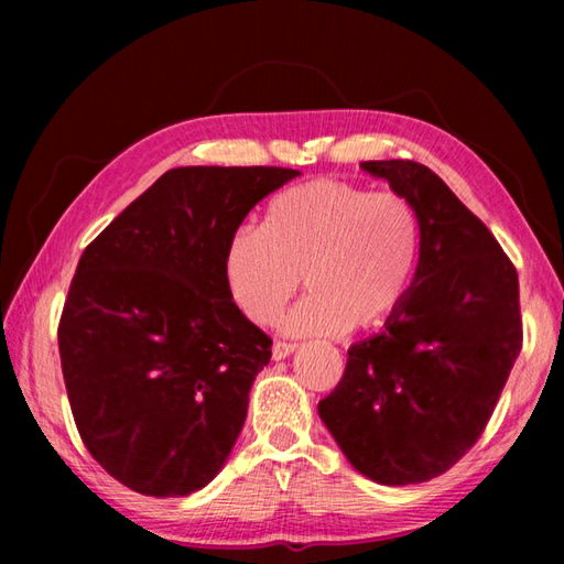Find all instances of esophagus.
Wrapping results in <instances>:
<instances>
[{
	"instance_id": "obj_1",
	"label": "esophagus",
	"mask_w": 564,
	"mask_h": 564,
	"mask_svg": "<svg viewBox=\"0 0 564 564\" xmlns=\"http://www.w3.org/2000/svg\"><path fill=\"white\" fill-rule=\"evenodd\" d=\"M295 349H297V344H293V341H275L273 344V358H275V361H281V358L291 356Z\"/></svg>"
}]
</instances>
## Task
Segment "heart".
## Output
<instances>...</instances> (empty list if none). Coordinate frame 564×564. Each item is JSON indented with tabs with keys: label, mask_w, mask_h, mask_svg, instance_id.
Instances as JSON below:
<instances>
[{
	"label": "heart",
	"mask_w": 564,
	"mask_h": 564,
	"mask_svg": "<svg viewBox=\"0 0 564 564\" xmlns=\"http://www.w3.org/2000/svg\"><path fill=\"white\" fill-rule=\"evenodd\" d=\"M422 261V220L400 191L315 178L273 196L259 230L239 227L225 279L239 310L271 325L301 289L283 327L301 337L373 329L412 293Z\"/></svg>",
	"instance_id": "b5f03b06"
}]
</instances>
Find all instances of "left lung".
Wrapping results in <instances>:
<instances>
[{
	"label": "left lung",
	"mask_w": 564,
	"mask_h": 564,
	"mask_svg": "<svg viewBox=\"0 0 564 564\" xmlns=\"http://www.w3.org/2000/svg\"><path fill=\"white\" fill-rule=\"evenodd\" d=\"M361 166L414 203L422 261L406 303L378 337L351 346L317 410L358 473L416 485L451 470L495 412L523 344L519 273L429 166Z\"/></svg>",
	"instance_id": "left-lung-1"
}]
</instances>
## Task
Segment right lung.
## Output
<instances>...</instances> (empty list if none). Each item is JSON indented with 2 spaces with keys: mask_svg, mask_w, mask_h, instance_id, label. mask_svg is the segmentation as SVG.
Returning <instances> with one entry per match:
<instances>
[{
  "mask_svg": "<svg viewBox=\"0 0 564 564\" xmlns=\"http://www.w3.org/2000/svg\"><path fill=\"white\" fill-rule=\"evenodd\" d=\"M295 174L178 166L84 249L57 325L69 410L91 458L140 495L206 487L245 426L271 337L235 305L225 251Z\"/></svg>",
  "mask_w": 564,
  "mask_h": 564,
  "instance_id": "right-lung-1",
  "label": "right lung"
}]
</instances>
